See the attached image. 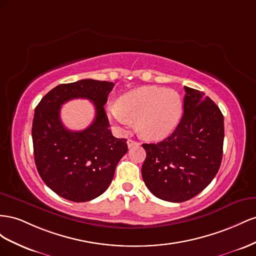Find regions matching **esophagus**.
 I'll return each instance as SVG.
<instances>
[{"label": "esophagus", "mask_w": 256, "mask_h": 256, "mask_svg": "<svg viewBox=\"0 0 256 256\" xmlns=\"http://www.w3.org/2000/svg\"><path fill=\"white\" fill-rule=\"evenodd\" d=\"M134 146H140V142H136V140H128V148H132V147H134Z\"/></svg>", "instance_id": "esophagus-1"}]
</instances>
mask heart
<instances>
[{
    "label": "heart",
    "mask_w": 256,
    "mask_h": 256,
    "mask_svg": "<svg viewBox=\"0 0 256 256\" xmlns=\"http://www.w3.org/2000/svg\"><path fill=\"white\" fill-rule=\"evenodd\" d=\"M184 104L180 94L160 86H142L122 96L107 108L108 116L121 128L136 122L137 132L148 140H160L176 128Z\"/></svg>",
    "instance_id": "obj_1"
}]
</instances>
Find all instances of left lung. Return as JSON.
Wrapping results in <instances>:
<instances>
[{"label": "left lung", "mask_w": 256, "mask_h": 256, "mask_svg": "<svg viewBox=\"0 0 256 256\" xmlns=\"http://www.w3.org/2000/svg\"><path fill=\"white\" fill-rule=\"evenodd\" d=\"M184 116L172 134L158 144H144V184L166 202L193 198L218 172L223 156L224 118L214 102L184 86Z\"/></svg>", "instance_id": "8db88e82"}]
</instances>
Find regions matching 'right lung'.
<instances>
[{"label": "right lung", "mask_w": 256, "mask_h": 256, "mask_svg": "<svg viewBox=\"0 0 256 256\" xmlns=\"http://www.w3.org/2000/svg\"><path fill=\"white\" fill-rule=\"evenodd\" d=\"M114 84L93 79L56 86L35 108L32 138L36 168L54 193L76 202L96 198L112 184L116 166L128 152L126 138L109 130L104 105ZM74 98L90 99L96 118L84 131H70L60 119V106Z\"/></svg>", "instance_id": "obj_1"}]
</instances>
